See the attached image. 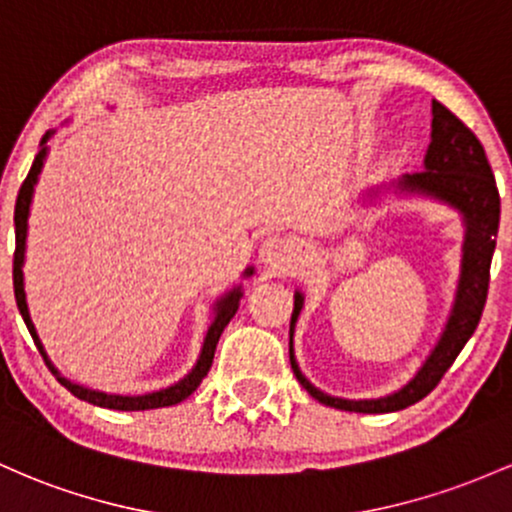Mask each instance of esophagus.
Listing matches in <instances>:
<instances>
[{
  "mask_svg": "<svg viewBox=\"0 0 512 512\" xmlns=\"http://www.w3.org/2000/svg\"><path fill=\"white\" fill-rule=\"evenodd\" d=\"M260 260L274 269H284L291 265V260H294V252H291V245L286 243L284 238H279V235H269L260 247Z\"/></svg>",
  "mask_w": 512,
  "mask_h": 512,
  "instance_id": "obj_1",
  "label": "esophagus"
}]
</instances>
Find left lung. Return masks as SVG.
I'll list each match as a JSON object with an SVG mask.
<instances>
[{
    "label": "left lung",
    "mask_w": 512,
    "mask_h": 512,
    "mask_svg": "<svg viewBox=\"0 0 512 512\" xmlns=\"http://www.w3.org/2000/svg\"><path fill=\"white\" fill-rule=\"evenodd\" d=\"M403 192L423 194L442 201L462 213L464 221V247H462V274H459L457 296H454L452 313H449L445 330L437 340L435 350L425 359L418 374L403 389L389 393L384 398H367V401H350V398L328 396L306 376L301 374L294 357V325L303 308V294H294V313H291L289 330V359L299 384L313 398L330 408L350 413H393L413 406L420 398L440 384V379L452 367L459 352L474 335L484 313L488 282H491V257L496 250L498 221H501V196H498L496 179L484 145L464 126L447 106L432 101V133L428 153H425V170L406 174L398 182Z\"/></svg>",
    "instance_id": "left-lung-1"
}]
</instances>
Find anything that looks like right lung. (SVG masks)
<instances>
[{"label": "right lung", "instance_id": "right-lung-1", "mask_svg": "<svg viewBox=\"0 0 512 512\" xmlns=\"http://www.w3.org/2000/svg\"><path fill=\"white\" fill-rule=\"evenodd\" d=\"M50 136H53V131H48L46 136H43L41 150H38L36 160H33L31 170H28L24 184H21L19 196H16V209H14V230H16L14 296H16V306H19L21 318H24L28 333H31L33 342H36L38 352H41L43 359H46L50 372L58 376V381L65 386L67 391L75 393V396L82 398V401L94 403V406H101V408H111V411H150V408L174 406V403H179V401H184V398H187V396H192V393L199 389L201 379H204V376L209 374L211 362H213V352H216V345H218V338H221L223 328H226V325L230 323V318H233L235 311H238V303H240V296H243V291H240V286H235L233 291H228L226 296H221V299L216 301V308H213V320H211V325H209V333H206L204 347H201V355H199V359H196L194 369L187 376H184L182 381H177V384L167 386V389L145 393V396H119V393L92 391V389H87V386L72 384L70 379L60 376L58 369H55V364L48 359L46 350H43V342H41V338H38L36 325H33V320H31V313H28L26 291H24V255H26L28 209H31L33 187H36L38 174H41V170H43V160H46V155H48V145L46 143H48ZM252 272H255V269L247 267L245 269V277H250Z\"/></svg>", "mask_w": 512, "mask_h": 512}]
</instances>
